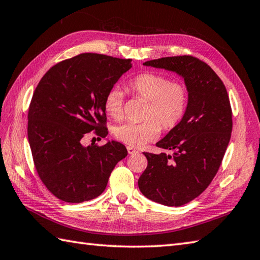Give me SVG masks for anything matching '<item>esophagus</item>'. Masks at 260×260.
Listing matches in <instances>:
<instances>
[{"instance_id":"34e87169","label":"esophagus","mask_w":260,"mask_h":260,"mask_svg":"<svg viewBox=\"0 0 260 260\" xmlns=\"http://www.w3.org/2000/svg\"><path fill=\"white\" fill-rule=\"evenodd\" d=\"M127 152H128V154H131V155H133V154L139 153V151L135 150V148L132 147V146H127Z\"/></svg>"}]
</instances>
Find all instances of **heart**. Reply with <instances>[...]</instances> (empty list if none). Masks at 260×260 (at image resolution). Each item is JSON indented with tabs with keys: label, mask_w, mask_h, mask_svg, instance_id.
<instances>
[{
	"label": "heart",
	"mask_w": 260,
	"mask_h": 260,
	"mask_svg": "<svg viewBox=\"0 0 260 260\" xmlns=\"http://www.w3.org/2000/svg\"><path fill=\"white\" fill-rule=\"evenodd\" d=\"M132 95L147 101L144 112L146 120L141 123L126 121L115 128L116 139L126 144L140 147L156 140L161 127L171 129L183 118L189 93L184 84L171 81L168 76L143 73L127 82ZM104 108L110 117L119 120L124 115V95L113 87L104 97Z\"/></svg>",
	"instance_id": "b5f03b06"
}]
</instances>
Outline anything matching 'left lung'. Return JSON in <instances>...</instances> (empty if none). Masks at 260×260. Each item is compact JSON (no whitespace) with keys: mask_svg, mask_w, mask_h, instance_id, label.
Here are the masks:
<instances>
[{"mask_svg":"<svg viewBox=\"0 0 260 260\" xmlns=\"http://www.w3.org/2000/svg\"><path fill=\"white\" fill-rule=\"evenodd\" d=\"M143 64L180 75L189 93L183 118L156 143L173 155L144 153L147 168L139 179L147 199L180 207L200 196L221 165L233 131L228 92L211 67L196 57H167Z\"/></svg>","mask_w":260,"mask_h":260,"instance_id":"left-lung-1","label":"left lung"}]
</instances>
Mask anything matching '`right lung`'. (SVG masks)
<instances>
[{
	"label": "right lung",
	"mask_w": 260,
	"mask_h": 260,
	"mask_svg": "<svg viewBox=\"0 0 260 260\" xmlns=\"http://www.w3.org/2000/svg\"><path fill=\"white\" fill-rule=\"evenodd\" d=\"M131 62L81 53L54 64L33 92L27 114L33 162L42 183L60 200L80 203L101 196L115 165L127 156L119 142L87 147L82 142L92 131L107 136L104 97Z\"/></svg>",
	"instance_id": "right-lung-1"
}]
</instances>
